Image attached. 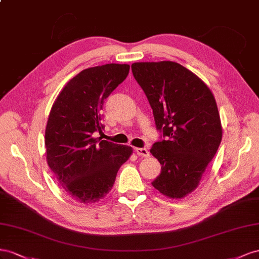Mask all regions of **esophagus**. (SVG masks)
Listing matches in <instances>:
<instances>
[{"instance_id": "1", "label": "esophagus", "mask_w": 259, "mask_h": 259, "mask_svg": "<svg viewBox=\"0 0 259 259\" xmlns=\"http://www.w3.org/2000/svg\"><path fill=\"white\" fill-rule=\"evenodd\" d=\"M136 152H137L139 156H142V157H149L150 156V152L147 151L146 149H143V147H137Z\"/></svg>"}]
</instances>
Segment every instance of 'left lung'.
Segmentation results:
<instances>
[{
  "label": "left lung",
  "instance_id": "1",
  "mask_svg": "<svg viewBox=\"0 0 259 259\" xmlns=\"http://www.w3.org/2000/svg\"><path fill=\"white\" fill-rule=\"evenodd\" d=\"M131 69L150 102L157 130L167 139L151 149L161 165L152 186L169 198H182L198 187L221 142L216 100L202 79L178 63H134Z\"/></svg>",
  "mask_w": 259,
  "mask_h": 259
}]
</instances>
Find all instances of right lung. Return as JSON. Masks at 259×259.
<instances>
[{"instance_id":"1","label":"right lung","mask_w":259,"mask_h":259,"mask_svg":"<svg viewBox=\"0 0 259 259\" xmlns=\"http://www.w3.org/2000/svg\"><path fill=\"white\" fill-rule=\"evenodd\" d=\"M128 64H106L80 71L57 95L46 128L48 165L72 199L92 204L112 190L118 170L129 159L128 145L102 138L100 110L127 78Z\"/></svg>"}]
</instances>
